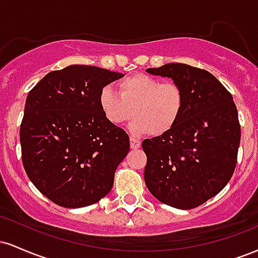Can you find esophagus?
I'll return each mask as SVG.
<instances>
[{
    "label": "esophagus",
    "instance_id": "1",
    "mask_svg": "<svg viewBox=\"0 0 258 258\" xmlns=\"http://www.w3.org/2000/svg\"><path fill=\"white\" fill-rule=\"evenodd\" d=\"M130 146H131V149H138L141 147V141H138L135 137H131L130 138Z\"/></svg>",
    "mask_w": 258,
    "mask_h": 258
}]
</instances>
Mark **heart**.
<instances>
[{
    "mask_svg": "<svg viewBox=\"0 0 258 258\" xmlns=\"http://www.w3.org/2000/svg\"><path fill=\"white\" fill-rule=\"evenodd\" d=\"M117 90L108 86L99 94L100 109L114 126L126 125L135 116L133 131L159 137L173 130L184 110V91L176 82L135 74L119 81Z\"/></svg>",
    "mask_w": 258,
    "mask_h": 258,
    "instance_id": "1",
    "label": "heart"
}]
</instances>
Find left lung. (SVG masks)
Returning <instances> with one entry per match:
<instances>
[{"instance_id": "1", "label": "left lung", "mask_w": 258, "mask_h": 258, "mask_svg": "<svg viewBox=\"0 0 258 258\" xmlns=\"http://www.w3.org/2000/svg\"><path fill=\"white\" fill-rule=\"evenodd\" d=\"M147 73L171 78L184 91V110L164 136L144 139V180L161 203L198 207L232 178L240 144V123L232 94L211 73L171 63Z\"/></svg>"}]
</instances>
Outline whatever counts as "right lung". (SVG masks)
I'll return each instance as SVG.
<instances>
[{"label": "right lung", "mask_w": 258, "mask_h": 258, "mask_svg": "<svg viewBox=\"0 0 258 258\" xmlns=\"http://www.w3.org/2000/svg\"><path fill=\"white\" fill-rule=\"evenodd\" d=\"M121 78L98 67L70 65L47 74L26 97L23 166L38 190L59 206L92 205L112 188L130 138L105 119L99 94Z\"/></svg>", "instance_id": "obj_1"}]
</instances>
